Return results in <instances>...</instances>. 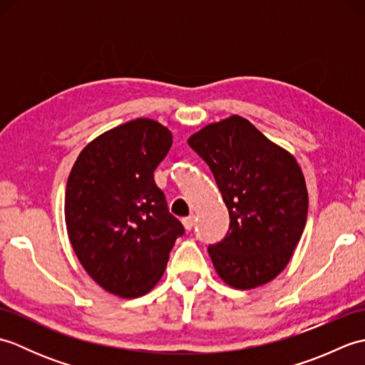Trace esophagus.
I'll list each match as a JSON object with an SVG mask.
<instances>
[{"label": "esophagus", "instance_id": "esophagus-1", "mask_svg": "<svg viewBox=\"0 0 365 365\" xmlns=\"http://www.w3.org/2000/svg\"><path fill=\"white\" fill-rule=\"evenodd\" d=\"M182 224H183L185 229L191 230L192 226H195V216H188V218H183V220H182Z\"/></svg>", "mask_w": 365, "mask_h": 365}]
</instances>
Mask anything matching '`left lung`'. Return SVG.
<instances>
[{"label":"left lung","mask_w":365,"mask_h":365,"mask_svg":"<svg viewBox=\"0 0 365 365\" xmlns=\"http://www.w3.org/2000/svg\"><path fill=\"white\" fill-rule=\"evenodd\" d=\"M188 144L210 166L230 216L226 238L208 246L216 273L238 290L271 282L306 227L309 196L297 158L237 114L208 123Z\"/></svg>","instance_id":"8db88e82"}]
</instances>
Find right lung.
Instances as JSON below:
<instances>
[{"mask_svg": "<svg viewBox=\"0 0 365 365\" xmlns=\"http://www.w3.org/2000/svg\"><path fill=\"white\" fill-rule=\"evenodd\" d=\"M170 145L168 127L139 118L92 139L68 174V240L86 273L115 297L149 293L183 234L153 180Z\"/></svg>", "mask_w": 365, "mask_h": 365, "instance_id": "add662e5", "label": "right lung"}]
</instances>
